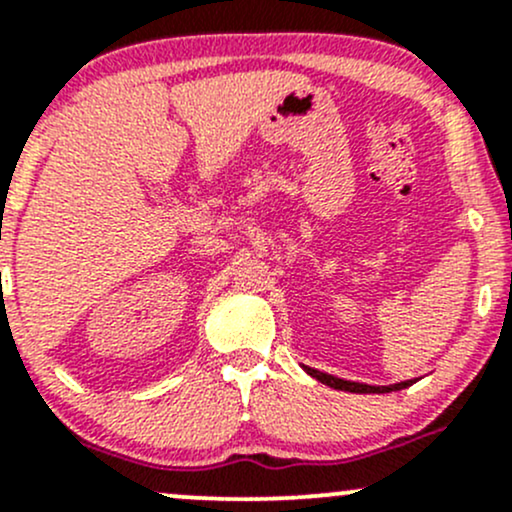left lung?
Returning a JSON list of instances; mask_svg holds the SVG:
<instances>
[{"instance_id": "1", "label": "left lung", "mask_w": 512, "mask_h": 512, "mask_svg": "<svg viewBox=\"0 0 512 512\" xmlns=\"http://www.w3.org/2000/svg\"><path fill=\"white\" fill-rule=\"evenodd\" d=\"M305 371L310 373V376H315L317 381L327 383L329 388H337V390H349V393H390V390H403L412 386V381H405V383H395V386H366V383H351V381H342V378L337 376H329V373H322L317 371V368H307Z\"/></svg>"}]
</instances>
